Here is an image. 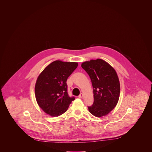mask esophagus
Instances as JSON below:
<instances>
[{
	"mask_svg": "<svg viewBox=\"0 0 152 152\" xmlns=\"http://www.w3.org/2000/svg\"><path fill=\"white\" fill-rule=\"evenodd\" d=\"M83 97V94H80L79 96V98H82Z\"/></svg>",
	"mask_w": 152,
	"mask_h": 152,
	"instance_id": "34e87169",
	"label": "esophagus"
}]
</instances>
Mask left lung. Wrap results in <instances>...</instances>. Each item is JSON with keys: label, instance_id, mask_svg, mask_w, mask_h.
<instances>
[{"label": "left lung", "instance_id": "left-lung-1", "mask_svg": "<svg viewBox=\"0 0 152 152\" xmlns=\"http://www.w3.org/2000/svg\"><path fill=\"white\" fill-rule=\"evenodd\" d=\"M81 67L89 76L94 88V101L88 107L96 117L108 115L118 102L120 86L114 68L105 61L97 58L82 63Z\"/></svg>", "mask_w": 152, "mask_h": 152}]
</instances>
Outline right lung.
I'll return each instance as SVG.
<instances>
[{"label":"right lung","instance_id":"right-lung-1","mask_svg":"<svg viewBox=\"0 0 152 152\" xmlns=\"http://www.w3.org/2000/svg\"><path fill=\"white\" fill-rule=\"evenodd\" d=\"M77 66V63L56 60L37 77L35 87L36 101L46 113L52 117L60 116L75 99L68 95L66 80Z\"/></svg>","mask_w":152,"mask_h":152}]
</instances>
